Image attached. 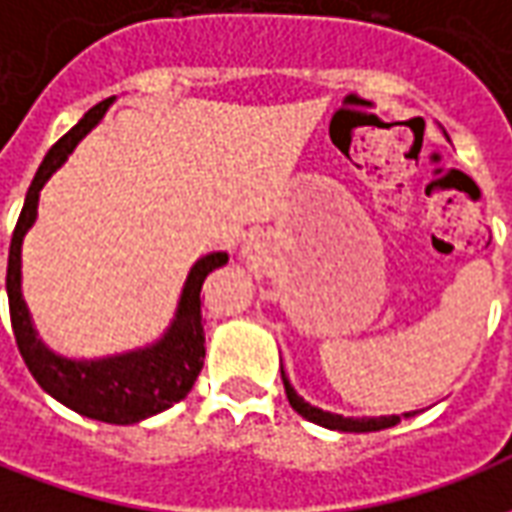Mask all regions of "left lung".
Returning <instances> with one entry per match:
<instances>
[{
  "label": "left lung",
  "instance_id": "1",
  "mask_svg": "<svg viewBox=\"0 0 512 512\" xmlns=\"http://www.w3.org/2000/svg\"><path fill=\"white\" fill-rule=\"evenodd\" d=\"M282 384H285V395L293 411H299L301 417L310 419L315 425L329 430H343V433H370V430H384L392 428L400 422V417H414L417 411H406V414H386V417H343V414H334V411H323V408L312 406L304 397L293 389L290 378L285 376V367H282Z\"/></svg>",
  "mask_w": 512,
  "mask_h": 512
}]
</instances>
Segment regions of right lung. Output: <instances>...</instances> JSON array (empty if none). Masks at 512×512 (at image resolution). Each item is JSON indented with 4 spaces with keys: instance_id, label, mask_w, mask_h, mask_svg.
Segmentation results:
<instances>
[{
    "instance_id": "obj_1",
    "label": "right lung",
    "mask_w": 512,
    "mask_h": 512,
    "mask_svg": "<svg viewBox=\"0 0 512 512\" xmlns=\"http://www.w3.org/2000/svg\"><path fill=\"white\" fill-rule=\"evenodd\" d=\"M115 101L117 98H106L93 106L57 145L51 147L35 172L32 186L24 197L21 216H18L16 233L10 241L7 301H10V323H13L21 359L29 367L32 378L54 400H60L62 406L73 408L82 417L109 422V425H134L175 406L178 400L189 395L191 386L200 376L202 362H205V321L200 310V290L213 268H222L227 263V252H208L194 260L180 288L175 315L158 340L131 348V351L93 356V359H84V356L73 359V356L51 351L49 345L40 340L32 312L24 301V290H21V246L32 224L38 222L40 191L49 183L51 175L68 161L84 136L104 120L106 109Z\"/></svg>"
}]
</instances>
